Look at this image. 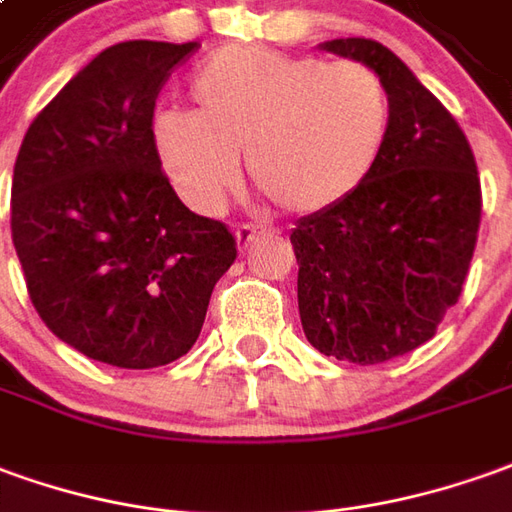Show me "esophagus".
<instances>
[{"label": "esophagus", "instance_id": "esophagus-1", "mask_svg": "<svg viewBox=\"0 0 512 512\" xmlns=\"http://www.w3.org/2000/svg\"><path fill=\"white\" fill-rule=\"evenodd\" d=\"M264 231H270V228L253 225V222H242V225H236V242H239L242 248H248L250 242L256 239V234H264Z\"/></svg>", "mask_w": 512, "mask_h": 512}]
</instances>
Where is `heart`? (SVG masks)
<instances>
[{"label":"heart","instance_id":"heart-1","mask_svg":"<svg viewBox=\"0 0 512 512\" xmlns=\"http://www.w3.org/2000/svg\"><path fill=\"white\" fill-rule=\"evenodd\" d=\"M195 116L153 122L155 153L192 209L217 214L245 155L256 189L290 214H320L368 181L387 147L393 102L359 61L231 47L189 83Z\"/></svg>","mask_w":512,"mask_h":512}]
</instances>
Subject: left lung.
I'll use <instances>...</instances> for the list:
<instances>
[{
  "label": "left lung",
  "instance_id": "8db88e82",
  "mask_svg": "<svg viewBox=\"0 0 512 512\" xmlns=\"http://www.w3.org/2000/svg\"><path fill=\"white\" fill-rule=\"evenodd\" d=\"M323 49L379 74L393 119L368 181L290 234L301 326L320 354L379 365L432 340L460 298L482 220L479 172L457 119L390 49L370 38Z\"/></svg>",
  "mask_w": 512,
  "mask_h": 512
}]
</instances>
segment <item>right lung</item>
<instances>
[{
    "mask_svg": "<svg viewBox=\"0 0 512 512\" xmlns=\"http://www.w3.org/2000/svg\"><path fill=\"white\" fill-rule=\"evenodd\" d=\"M197 47L102 49L35 116L16 155L10 234L35 312L116 368L183 357L236 259L228 225L186 209L155 153V100Z\"/></svg>",
    "mask_w": 512,
    "mask_h": 512,
    "instance_id": "obj_1",
    "label": "right lung"
}]
</instances>
